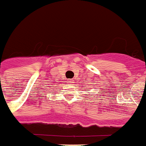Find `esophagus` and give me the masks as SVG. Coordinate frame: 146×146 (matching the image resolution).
<instances>
[{
	"mask_svg": "<svg viewBox=\"0 0 146 146\" xmlns=\"http://www.w3.org/2000/svg\"><path fill=\"white\" fill-rule=\"evenodd\" d=\"M68 82L70 83V84H73V83H74V80H73V79L68 80Z\"/></svg>",
	"mask_w": 146,
	"mask_h": 146,
	"instance_id": "34e87169",
	"label": "esophagus"
}]
</instances>
